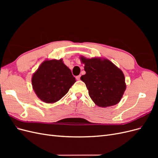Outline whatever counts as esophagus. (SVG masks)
I'll list each match as a JSON object with an SVG mask.
<instances>
[{
  "mask_svg": "<svg viewBox=\"0 0 158 158\" xmlns=\"http://www.w3.org/2000/svg\"><path fill=\"white\" fill-rule=\"evenodd\" d=\"M80 76H81V75H78V76H76V80H80Z\"/></svg>",
  "mask_w": 158,
  "mask_h": 158,
  "instance_id": "34e87169",
  "label": "esophagus"
}]
</instances>
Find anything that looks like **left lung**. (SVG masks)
<instances>
[{"instance_id":"8db88e82","label":"left lung","mask_w":158,"mask_h":158,"mask_svg":"<svg viewBox=\"0 0 158 158\" xmlns=\"http://www.w3.org/2000/svg\"><path fill=\"white\" fill-rule=\"evenodd\" d=\"M85 74L81 80L85 84L89 97L99 107H106L120 102L126 89L123 72L107 59L81 57Z\"/></svg>"}]
</instances>
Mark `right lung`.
<instances>
[{
    "instance_id": "right-lung-1",
    "label": "right lung",
    "mask_w": 158,
    "mask_h": 158,
    "mask_svg": "<svg viewBox=\"0 0 158 158\" xmlns=\"http://www.w3.org/2000/svg\"><path fill=\"white\" fill-rule=\"evenodd\" d=\"M76 82L63 60H45L33 74V88L37 97L47 103L59 101Z\"/></svg>"
}]
</instances>
